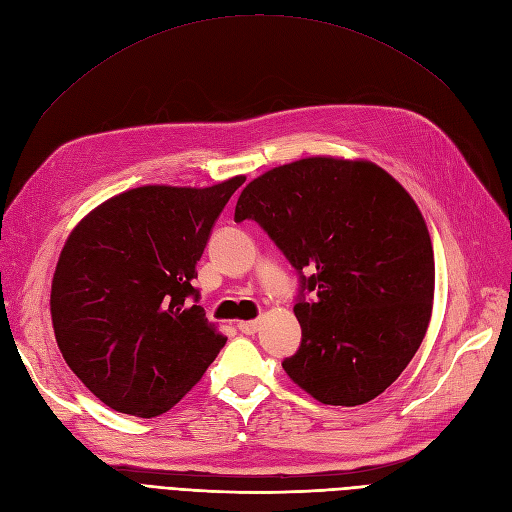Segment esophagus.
Here are the masks:
<instances>
[{"mask_svg":"<svg viewBox=\"0 0 512 512\" xmlns=\"http://www.w3.org/2000/svg\"><path fill=\"white\" fill-rule=\"evenodd\" d=\"M237 327L245 335H254L258 331V320H241V322H237Z\"/></svg>","mask_w":512,"mask_h":512,"instance_id":"34e87169","label":"esophagus"}]
</instances>
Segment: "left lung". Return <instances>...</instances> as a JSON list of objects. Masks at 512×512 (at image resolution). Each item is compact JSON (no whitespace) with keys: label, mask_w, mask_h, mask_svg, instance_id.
Here are the masks:
<instances>
[{"label":"left lung","mask_w":512,"mask_h":512,"mask_svg":"<svg viewBox=\"0 0 512 512\" xmlns=\"http://www.w3.org/2000/svg\"><path fill=\"white\" fill-rule=\"evenodd\" d=\"M235 220L258 222L299 273L290 380L329 406L389 389L423 342L436 284L412 196L371 162L305 158L247 183Z\"/></svg>","instance_id":"1"}]
</instances>
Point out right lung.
Returning <instances> with one entry per match:
<instances>
[{
  "label": "right lung",
  "mask_w": 512,
  "mask_h": 512,
  "mask_svg": "<svg viewBox=\"0 0 512 512\" xmlns=\"http://www.w3.org/2000/svg\"><path fill=\"white\" fill-rule=\"evenodd\" d=\"M243 181L143 185L106 200L70 232L51 286L55 339L108 408L141 418L168 412L224 348L192 280Z\"/></svg>",
  "instance_id": "1"
}]
</instances>
